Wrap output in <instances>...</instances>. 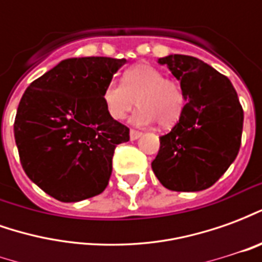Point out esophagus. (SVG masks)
<instances>
[{
  "label": "esophagus",
  "instance_id": "obj_1",
  "mask_svg": "<svg viewBox=\"0 0 262 262\" xmlns=\"http://www.w3.org/2000/svg\"><path fill=\"white\" fill-rule=\"evenodd\" d=\"M143 133L140 130H135V129H130V139L132 140H136L139 137L142 136Z\"/></svg>",
  "mask_w": 262,
  "mask_h": 262
}]
</instances>
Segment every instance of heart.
Masks as SVG:
<instances>
[{"label":"heart","instance_id":"1","mask_svg":"<svg viewBox=\"0 0 262 262\" xmlns=\"http://www.w3.org/2000/svg\"><path fill=\"white\" fill-rule=\"evenodd\" d=\"M102 101L112 119L123 120L139 103L133 122L150 125L159 120L163 127L176 125L185 105L181 85L176 80L164 78L159 69L146 63L126 70L122 82H108L102 91Z\"/></svg>","mask_w":262,"mask_h":262}]
</instances>
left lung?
<instances>
[{
    "label": "left lung",
    "instance_id": "1",
    "mask_svg": "<svg viewBox=\"0 0 262 262\" xmlns=\"http://www.w3.org/2000/svg\"><path fill=\"white\" fill-rule=\"evenodd\" d=\"M159 63L168 66L188 102L180 122L160 137L151 168L171 191H202L225 174L238 154L242 103L230 80L202 60L170 54Z\"/></svg>",
    "mask_w": 262,
    "mask_h": 262
}]
</instances>
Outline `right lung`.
I'll return each instance as SVG.
<instances>
[{"instance_id": "1", "label": "right lung", "mask_w": 262, "mask_h": 262, "mask_svg": "<svg viewBox=\"0 0 262 262\" xmlns=\"http://www.w3.org/2000/svg\"><path fill=\"white\" fill-rule=\"evenodd\" d=\"M125 59H67L31 82L20 98L14 135L22 168L60 202L99 195L129 127L112 119L102 91Z\"/></svg>"}]
</instances>
